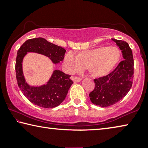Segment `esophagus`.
<instances>
[{"label": "esophagus", "mask_w": 148, "mask_h": 148, "mask_svg": "<svg viewBox=\"0 0 148 148\" xmlns=\"http://www.w3.org/2000/svg\"><path fill=\"white\" fill-rule=\"evenodd\" d=\"M72 80H73L74 82H79L81 81L82 79L80 78V77L75 76V77H72Z\"/></svg>", "instance_id": "esophagus-1"}]
</instances>
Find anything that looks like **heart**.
<instances>
[{
	"label": "heart",
	"mask_w": 148,
	"mask_h": 148,
	"mask_svg": "<svg viewBox=\"0 0 148 148\" xmlns=\"http://www.w3.org/2000/svg\"><path fill=\"white\" fill-rule=\"evenodd\" d=\"M120 59V51L115 46H102L84 50L74 56L71 52L66 54L63 64L66 71L73 74L88 68L94 76H102L114 69Z\"/></svg>",
	"instance_id": "heart-1"
}]
</instances>
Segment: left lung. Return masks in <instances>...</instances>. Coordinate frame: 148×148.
Returning a JSON list of instances; mask_svg holds the SVG:
<instances>
[{"instance_id": "8db88e82", "label": "left lung", "mask_w": 148, "mask_h": 148, "mask_svg": "<svg viewBox=\"0 0 148 148\" xmlns=\"http://www.w3.org/2000/svg\"><path fill=\"white\" fill-rule=\"evenodd\" d=\"M122 50L123 60L106 76L94 79L95 88L89 94L91 102L102 108L119 102L128 93L134 79V58L126 42L112 38Z\"/></svg>"}]
</instances>
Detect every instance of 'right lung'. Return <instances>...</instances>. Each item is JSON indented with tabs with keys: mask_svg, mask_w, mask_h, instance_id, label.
<instances>
[{
	"mask_svg": "<svg viewBox=\"0 0 148 148\" xmlns=\"http://www.w3.org/2000/svg\"><path fill=\"white\" fill-rule=\"evenodd\" d=\"M28 52L45 55L52 60L53 64H56L63 60L66 50L43 38L29 39L18 50L15 65L18 85L30 102L45 108L58 106L64 100L68 90L73 84L70 79L71 76L60 70H55L46 84L40 86H30L26 82L23 70V58Z\"/></svg>",
	"mask_w": 148,
	"mask_h": 148,
	"instance_id": "add662e5",
	"label": "right lung"
}]
</instances>
